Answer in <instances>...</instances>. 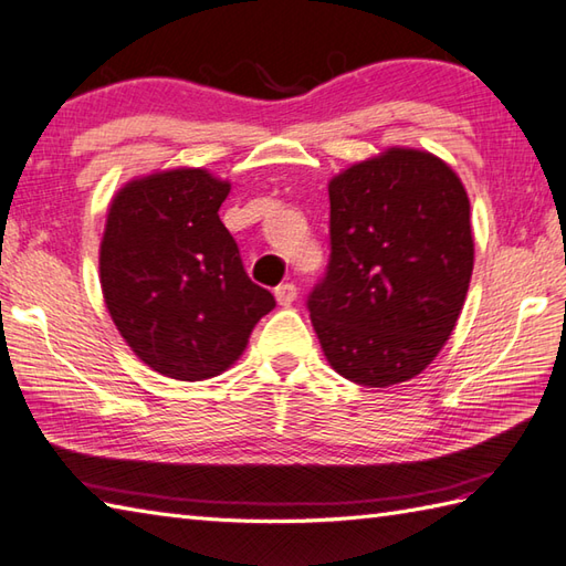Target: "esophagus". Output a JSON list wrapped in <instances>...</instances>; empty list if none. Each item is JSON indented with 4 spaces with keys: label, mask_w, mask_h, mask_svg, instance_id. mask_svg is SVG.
Returning <instances> with one entry per match:
<instances>
[{
    "label": "esophagus",
    "mask_w": 566,
    "mask_h": 566,
    "mask_svg": "<svg viewBox=\"0 0 566 566\" xmlns=\"http://www.w3.org/2000/svg\"><path fill=\"white\" fill-rule=\"evenodd\" d=\"M296 294H298L296 284H292V282H284L274 290V296H276V302H280V306H292L296 302Z\"/></svg>",
    "instance_id": "obj_1"
}]
</instances>
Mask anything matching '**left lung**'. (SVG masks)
<instances>
[{
    "instance_id": "left-lung-1",
    "label": "left lung",
    "mask_w": 566,
    "mask_h": 566,
    "mask_svg": "<svg viewBox=\"0 0 566 566\" xmlns=\"http://www.w3.org/2000/svg\"><path fill=\"white\" fill-rule=\"evenodd\" d=\"M331 258L306 306L331 367L363 387L420 375L448 343L474 268L467 191L426 150L333 177Z\"/></svg>"
}]
</instances>
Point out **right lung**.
Wrapping results in <instances>:
<instances>
[{"mask_svg": "<svg viewBox=\"0 0 566 566\" xmlns=\"http://www.w3.org/2000/svg\"><path fill=\"white\" fill-rule=\"evenodd\" d=\"M228 191L207 170L158 172L126 185L106 216V308L130 350L165 377L221 375L274 308L219 219Z\"/></svg>", "mask_w": 566, "mask_h": 566, "instance_id": "add662e5", "label": "right lung"}]
</instances>
